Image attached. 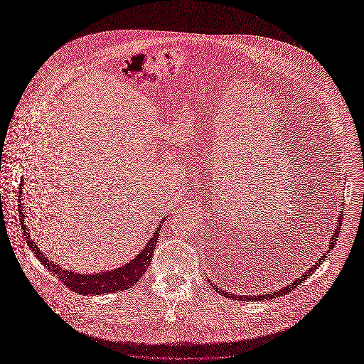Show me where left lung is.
<instances>
[{"label": "left lung", "instance_id": "obj_1", "mask_svg": "<svg viewBox=\"0 0 364 364\" xmlns=\"http://www.w3.org/2000/svg\"><path fill=\"white\" fill-rule=\"evenodd\" d=\"M341 205H343V202H341ZM341 219H343V215H341V210H340V213H338V218H337V225H336V229H334V233L331 235V237H330V240H328V245H327V250H326V253H323V256L321 257H318L311 266H309V269L307 270H304L303 272V274L301 276H297L296 279H294V282H291L290 284H287V286H284L283 289H279V290H276V291H264L263 294H253V296H246V294H232L230 291H225L222 287H219L218 284H213L209 279V283H210V286L219 293V294H222V296H226V297H230V299H236V300H245V301H255V300H267V299H274V297H279V296H283V294H287L289 291H291L296 286H299L300 283H303L313 272H316V269L320 266V263L324 260V257H327V255L330 253V250H333V247H334V245H336V240H337V236H338V232H340V226H341Z\"/></svg>", "mask_w": 364, "mask_h": 364}]
</instances>
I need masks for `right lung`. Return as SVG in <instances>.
<instances>
[{
    "label": "right lung",
    "instance_id": "1",
    "mask_svg": "<svg viewBox=\"0 0 364 364\" xmlns=\"http://www.w3.org/2000/svg\"><path fill=\"white\" fill-rule=\"evenodd\" d=\"M23 185H24V179L21 181V185H20V200H18L20 209L18 210H20L21 229L24 232L27 245L30 246L33 253L37 256V259L47 267V270L53 272V274L57 276L58 280L63 282L67 287H70L71 290H74L80 294H91V296L117 293V291H122V290H127L128 287L134 286L141 279V276L146 272L148 266L151 264L154 249L158 242L159 230H161L166 216L161 219L155 233L151 236V239L148 240L145 247L131 262H128L114 270H104V272H98V273H77L74 270L65 269V267L54 263L53 260H50L47 257V255H44V252L40 250L37 243L30 237L28 228L26 225V215H24V209H23V203H21V193H23L21 186Z\"/></svg>",
    "mask_w": 364,
    "mask_h": 364
}]
</instances>
